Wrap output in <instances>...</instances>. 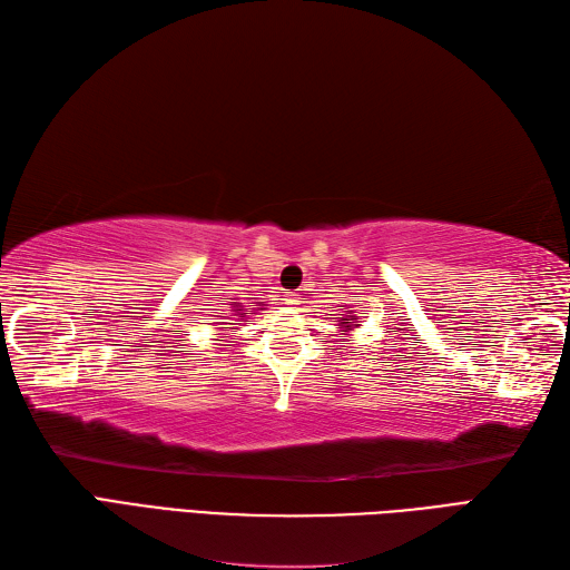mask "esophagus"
<instances>
[{"label": "esophagus", "instance_id": "34e87169", "mask_svg": "<svg viewBox=\"0 0 570 570\" xmlns=\"http://www.w3.org/2000/svg\"><path fill=\"white\" fill-rule=\"evenodd\" d=\"M299 302H302V295H297V292H287V295H285L287 306H297Z\"/></svg>", "mask_w": 570, "mask_h": 570}]
</instances>
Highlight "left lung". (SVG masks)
<instances>
[{
    "label": "left lung",
    "mask_w": 570,
    "mask_h": 570,
    "mask_svg": "<svg viewBox=\"0 0 570 570\" xmlns=\"http://www.w3.org/2000/svg\"><path fill=\"white\" fill-rule=\"evenodd\" d=\"M342 316V321H340V327H342V333H350L354 325H358V321H356V316H344V314H340Z\"/></svg>",
    "instance_id": "left-lung-1"
}]
</instances>
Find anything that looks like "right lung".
<instances>
[{
    "mask_svg": "<svg viewBox=\"0 0 570 570\" xmlns=\"http://www.w3.org/2000/svg\"><path fill=\"white\" fill-rule=\"evenodd\" d=\"M233 306H235V308H233V312H237V314H233V316H239V318H243V316H245V314H243V312H245V308H243V306H239L237 302H233Z\"/></svg>",
    "mask_w": 570,
    "mask_h": 570,
    "instance_id": "1",
    "label": "right lung"
}]
</instances>
